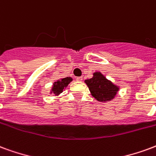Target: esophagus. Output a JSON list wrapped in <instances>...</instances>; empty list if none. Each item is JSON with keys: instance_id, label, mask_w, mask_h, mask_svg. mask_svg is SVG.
Returning a JSON list of instances; mask_svg holds the SVG:
<instances>
[{"instance_id": "34e87169", "label": "esophagus", "mask_w": 156, "mask_h": 156, "mask_svg": "<svg viewBox=\"0 0 156 156\" xmlns=\"http://www.w3.org/2000/svg\"><path fill=\"white\" fill-rule=\"evenodd\" d=\"M82 76H79V77H76V80L77 81H82Z\"/></svg>"}]
</instances>
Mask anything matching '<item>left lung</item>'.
<instances>
[{"label": "left lung", "mask_w": 156, "mask_h": 156, "mask_svg": "<svg viewBox=\"0 0 156 156\" xmlns=\"http://www.w3.org/2000/svg\"><path fill=\"white\" fill-rule=\"evenodd\" d=\"M85 82L89 87L92 96L101 102L111 101L119 90V87L106 79L101 72H95L93 77L86 80Z\"/></svg>", "instance_id": "1"}]
</instances>
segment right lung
Returning a JSON list of instances; mask_svg holds the SVG:
<instances>
[{"instance_id": "1", "label": "right lung", "mask_w": 156, "mask_h": 156, "mask_svg": "<svg viewBox=\"0 0 156 156\" xmlns=\"http://www.w3.org/2000/svg\"><path fill=\"white\" fill-rule=\"evenodd\" d=\"M71 80H72V78H70V77H66V78H63L61 80H58L56 82L53 84L51 93L53 92L55 95H60L61 93L63 92V90L69 85V83Z\"/></svg>"}]
</instances>
